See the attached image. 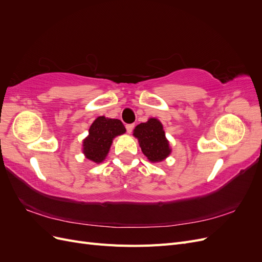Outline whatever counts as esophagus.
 <instances>
[{
	"label": "esophagus",
	"mask_w": 262,
	"mask_h": 262,
	"mask_svg": "<svg viewBox=\"0 0 262 262\" xmlns=\"http://www.w3.org/2000/svg\"><path fill=\"white\" fill-rule=\"evenodd\" d=\"M125 128H126V132H128V133H131V132L133 131V129H134V123H129V124H126V125H125Z\"/></svg>",
	"instance_id": "1"
}]
</instances>
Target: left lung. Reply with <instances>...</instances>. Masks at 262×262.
<instances>
[{
  "label": "left lung",
  "instance_id": "obj_1",
  "mask_svg": "<svg viewBox=\"0 0 262 262\" xmlns=\"http://www.w3.org/2000/svg\"><path fill=\"white\" fill-rule=\"evenodd\" d=\"M133 136L138 138L142 152L150 162H161L170 153L168 141L165 138L162 123L155 118L140 123L134 129Z\"/></svg>",
  "mask_w": 262,
  "mask_h": 262
}]
</instances>
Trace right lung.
I'll use <instances>...</instances> for the list:
<instances>
[{"label":"right lung","mask_w":262,"mask_h":262,"mask_svg":"<svg viewBox=\"0 0 262 262\" xmlns=\"http://www.w3.org/2000/svg\"><path fill=\"white\" fill-rule=\"evenodd\" d=\"M124 132V125L118 119L98 117L91 125L89 137L83 142V152L86 158L95 163H101L109 152L113 139Z\"/></svg>","instance_id":"1"}]
</instances>
